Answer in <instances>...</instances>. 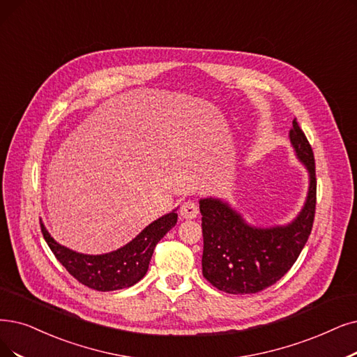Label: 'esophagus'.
I'll return each instance as SVG.
<instances>
[{
	"label": "esophagus",
	"mask_w": 357,
	"mask_h": 357,
	"mask_svg": "<svg viewBox=\"0 0 357 357\" xmlns=\"http://www.w3.org/2000/svg\"><path fill=\"white\" fill-rule=\"evenodd\" d=\"M197 213H199V206L195 202L188 201V202H183L181 204V206H180V215L183 218L193 220V218L197 217Z\"/></svg>",
	"instance_id": "esophagus-1"
}]
</instances>
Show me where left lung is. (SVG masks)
I'll list each match as a JSON object with an SVG mask.
<instances>
[{"label": "left lung", "mask_w": 357, "mask_h": 357, "mask_svg": "<svg viewBox=\"0 0 357 357\" xmlns=\"http://www.w3.org/2000/svg\"><path fill=\"white\" fill-rule=\"evenodd\" d=\"M290 142L309 173L305 205L286 225L255 227L220 197L199 201L202 213V274L221 291L258 293L275 284L297 261L312 231L317 206L315 158L296 119Z\"/></svg>", "instance_id": "8db88e82"}]
</instances>
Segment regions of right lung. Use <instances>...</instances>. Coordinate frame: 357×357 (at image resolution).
<instances>
[{
    "label": "right lung",
    "instance_id": "add662e5",
    "mask_svg": "<svg viewBox=\"0 0 357 357\" xmlns=\"http://www.w3.org/2000/svg\"><path fill=\"white\" fill-rule=\"evenodd\" d=\"M177 222L176 209L145 227L123 248L104 255H84L71 250L51 237L44 224L42 234L55 258L83 286L98 291H112L132 287L145 277L156 243Z\"/></svg>",
    "mask_w": 357,
    "mask_h": 357
}]
</instances>
